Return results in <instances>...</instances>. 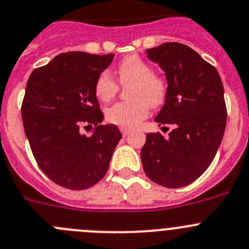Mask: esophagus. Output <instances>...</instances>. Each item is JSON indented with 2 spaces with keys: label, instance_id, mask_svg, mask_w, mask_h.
Instances as JSON below:
<instances>
[{
  "label": "esophagus",
  "instance_id": "obj_1",
  "mask_svg": "<svg viewBox=\"0 0 249 249\" xmlns=\"http://www.w3.org/2000/svg\"><path fill=\"white\" fill-rule=\"evenodd\" d=\"M120 131H122L123 136H127L131 132V129H129V127H120Z\"/></svg>",
  "mask_w": 249,
  "mask_h": 249
}]
</instances>
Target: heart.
<instances>
[{"instance_id":"b5f03b06","label":"heart","mask_w":249,"mask_h":249,"mask_svg":"<svg viewBox=\"0 0 249 249\" xmlns=\"http://www.w3.org/2000/svg\"><path fill=\"white\" fill-rule=\"evenodd\" d=\"M118 77L123 86L127 87V98L109 107L106 118L109 123L122 127H134L148 115L151 106L159 107L167 96V85L161 77L152 75L151 67L138 55L125 57L117 69ZM117 81L108 71L102 72L96 81L94 92L101 102H109L115 97Z\"/></svg>"}]
</instances>
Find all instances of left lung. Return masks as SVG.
<instances>
[{"instance_id": "left-lung-1", "label": "left lung", "mask_w": 249, "mask_h": 249, "mask_svg": "<svg viewBox=\"0 0 249 249\" xmlns=\"http://www.w3.org/2000/svg\"><path fill=\"white\" fill-rule=\"evenodd\" d=\"M146 54L163 70L167 81L166 99L155 122L173 129L168 139L160 132L146 135L143 171L162 187H185L210 166L224 138V86L215 67L184 44L164 43Z\"/></svg>"}]
</instances>
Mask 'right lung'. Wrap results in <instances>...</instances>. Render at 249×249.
Wrapping results in <instances>:
<instances>
[{
	"label": "right lung",
	"instance_id": "obj_1",
	"mask_svg": "<svg viewBox=\"0 0 249 249\" xmlns=\"http://www.w3.org/2000/svg\"><path fill=\"white\" fill-rule=\"evenodd\" d=\"M114 54L71 51L30 73L22 104L25 136L34 159L53 182L82 190L106 176L122 139L117 125L106 124L94 86ZM96 126L90 137L80 132Z\"/></svg>",
	"mask_w": 249,
	"mask_h": 249
}]
</instances>
